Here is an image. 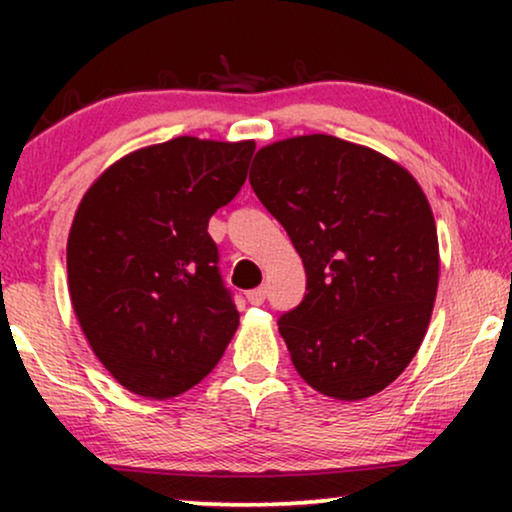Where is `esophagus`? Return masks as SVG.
Here are the masks:
<instances>
[{"label": "esophagus", "mask_w": 512, "mask_h": 512, "mask_svg": "<svg viewBox=\"0 0 512 512\" xmlns=\"http://www.w3.org/2000/svg\"><path fill=\"white\" fill-rule=\"evenodd\" d=\"M247 300L251 305H263L265 303V289L263 286H258L254 291H247Z\"/></svg>", "instance_id": "obj_1"}]
</instances>
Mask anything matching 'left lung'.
<instances>
[{
  "label": "left lung",
  "mask_w": 512,
  "mask_h": 512,
  "mask_svg": "<svg viewBox=\"0 0 512 512\" xmlns=\"http://www.w3.org/2000/svg\"><path fill=\"white\" fill-rule=\"evenodd\" d=\"M249 181L303 258L307 293L279 317L298 375L361 401L408 368L438 291V233L415 177L331 135L258 149Z\"/></svg>",
  "instance_id": "8db88e82"
}]
</instances>
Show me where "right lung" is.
<instances>
[{
    "mask_svg": "<svg viewBox=\"0 0 512 512\" xmlns=\"http://www.w3.org/2000/svg\"><path fill=\"white\" fill-rule=\"evenodd\" d=\"M254 142L174 137L109 165L67 240L69 298L118 384L172 398L212 373L240 326L207 233L240 193Z\"/></svg>",
    "mask_w": 512,
    "mask_h": 512,
    "instance_id": "add662e5",
    "label": "right lung"
}]
</instances>
